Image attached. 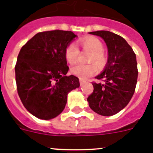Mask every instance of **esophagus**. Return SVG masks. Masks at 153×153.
I'll return each instance as SVG.
<instances>
[{
	"instance_id": "esophagus-1",
	"label": "esophagus",
	"mask_w": 153,
	"mask_h": 153,
	"mask_svg": "<svg viewBox=\"0 0 153 153\" xmlns=\"http://www.w3.org/2000/svg\"><path fill=\"white\" fill-rule=\"evenodd\" d=\"M79 82H80L81 86H82V85H83L85 84V82L84 80H82V79H80V80H79Z\"/></svg>"
}]
</instances>
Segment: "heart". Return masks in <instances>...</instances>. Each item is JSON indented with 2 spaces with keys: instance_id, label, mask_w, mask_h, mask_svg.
Instances as JSON below:
<instances>
[{
  "instance_id": "heart-1",
  "label": "heart",
  "mask_w": 153,
  "mask_h": 153,
  "mask_svg": "<svg viewBox=\"0 0 153 153\" xmlns=\"http://www.w3.org/2000/svg\"><path fill=\"white\" fill-rule=\"evenodd\" d=\"M79 44L84 51L91 52L88 58V62L95 63L99 67L104 65L105 62V58L103 54L104 47L100 40L94 37H90L81 40ZM78 56H79V50L76 45L73 43L68 45L65 51V58L68 63L71 65L75 63L78 60ZM97 71H98V68L95 64H90V65L78 64L71 68V72L73 75L82 79H86L95 75Z\"/></svg>"
}]
</instances>
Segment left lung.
<instances>
[{
	"label": "left lung",
	"instance_id": "left-lung-1",
	"mask_svg": "<svg viewBox=\"0 0 153 153\" xmlns=\"http://www.w3.org/2000/svg\"><path fill=\"white\" fill-rule=\"evenodd\" d=\"M90 34L99 36L108 47L105 68L95 77L102 82H92L94 90L88 97L89 107L104 116H111L126 107L132 99L137 83L136 57L126 40L108 30Z\"/></svg>",
	"mask_w": 153,
	"mask_h": 153
}]
</instances>
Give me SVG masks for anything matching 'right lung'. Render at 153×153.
Masks as SVG:
<instances>
[{"label": "right lung", "mask_w": 153, "mask_h": 153, "mask_svg": "<svg viewBox=\"0 0 153 153\" xmlns=\"http://www.w3.org/2000/svg\"><path fill=\"white\" fill-rule=\"evenodd\" d=\"M77 35L54 30L36 34L21 48L15 65L18 95L25 108L41 119L62 112L69 91L79 87L78 78L67 76L68 45Z\"/></svg>", "instance_id": "right-lung-1"}]
</instances>
